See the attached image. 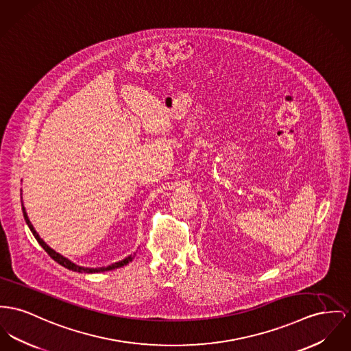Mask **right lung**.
I'll list each match as a JSON object with an SVG mask.
<instances>
[{"label":"right lung","instance_id":"1","mask_svg":"<svg viewBox=\"0 0 351 351\" xmlns=\"http://www.w3.org/2000/svg\"><path fill=\"white\" fill-rule=\"evenodd\" d=\"M23 213H24V218L25 221H26V223H27V226H29V229H30V232L33 233L34 235V238L37 239V242L43 246V249L47 252V254L50 256V258H53L57 263H60L61 266H64V267H66V269H69V270H73V271H78V273H98V271H108V270H114V269H118V267H122V266H125V265H128L129 262H132V259L133 257L132 256H129L128 258H125V259H122V261H119V262H116V263H113V265H110V266H108V267H99V269H88V267H80V266H77L75 263H73L71 262L68 258L62 257L61 254H58V253H56L53 249H50L49 246H47V243L40 238V235L37 234V232L34 230V228H33V225L30 223V221H29V218H27V214H26V211H25V208L23 206Z\"/></svg>","mask_w":351,"mask_h":351}]
</instances>
